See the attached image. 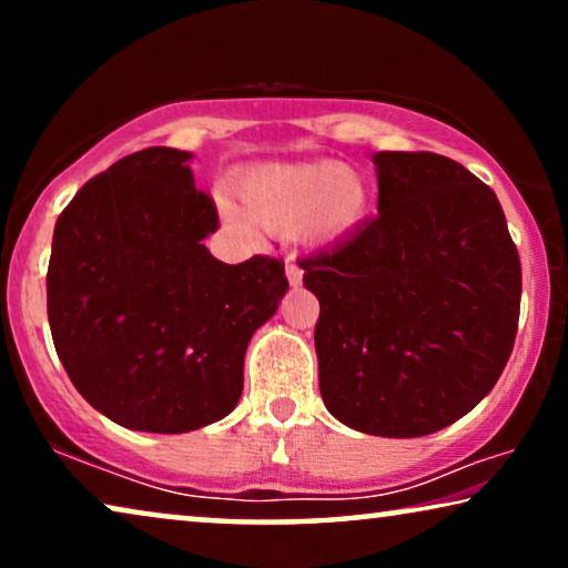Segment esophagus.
I'll use <instances>...</instances> for the list:
<instances>
[{
  "label": "esophagus",
  "mask_w": 568,
  "mask_h": 568,
  "mask_svg": "<svg viewBox=\"0 0 568 568\" xmlns=\"http://www.w3.org/2000/svg\"><path fill=\"white\" fill-rule=\"evenodd\" d=\"M286 278H290L292 286H297L302 282V268H300V263H297V258H294V255L286 258Z\"/></svg>",
  "instance_id": "34e87169"
}]
</instances>
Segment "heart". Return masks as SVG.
I'll return each instance as SVG.
<instances>
[{
	"instance_id": "1",
	"label": "heart",
	"mask_w": 568,
	"mask_h": 568,
	"mask_svg": "<svg viewBox=\"0 0 568 568\" xmlns=\"http://www.w3.org/2000/svg\"><path fill=\"white\" fill-rule=\"evenodd\" d=\"M237 196L247 216L266 232H300L310 243H336L367 214L369 181L362 170L336 160L271 162L237 178ZM222 212L235 227H247L230 201H222Z\"/></svg>"
}]
</instances>
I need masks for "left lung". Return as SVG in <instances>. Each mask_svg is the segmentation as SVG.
Listing matches in <instances>:
<instances>
[{
  "label": "left lung",
  "mask_w": 568,
  "mask_h": 568,
  "mask_svg": "<svg viewBox=\"0 0 568 568\" xmlns=\"http://www.w3.org/2000/svg\"><path fill=\"white\" fill-rule=\"evenodd\" d=\"M377 216L300 263L321 302L325 408L424 437L491 393L515 346L523 268L496 193L434 152H377Z\"/></svg>",
  "instance_id": "8db88e82"
}]
</instances>
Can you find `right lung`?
<instances>
[{
	"label": "right lung",
	"mask_w": 568,
	"mask_h": 568,
	"mask_svg": "<svg viewBox=\"0 0 568 568\" xmlns=\"http://www.w3.org/2000/svg\"><path fill=\"white\" fill-rule=\"evenodd\" d=\"M191 152L150 146L77 191L53 227V346L84 400L134 432L220 422L243 393L245 348L286 294L268 255L216 261L214 201Z\"/></svg>",
	"instance_id": "obj_1"
}]
</instances>
